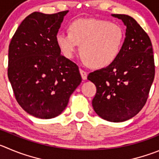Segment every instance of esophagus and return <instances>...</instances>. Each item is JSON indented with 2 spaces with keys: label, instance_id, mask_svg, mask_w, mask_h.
Masks as SVG:
<instances>
[{
  "label": "esophagus",
  "instance_id": "34e87169",
  "mask_svg": "<svg viewBox=\"0 0 159 159\" xmlns=\"http://www.w3.org/2000/svg\"><path fill=\"white\" fill-rule=\"evenodd\" d=\"M80 74L81 75V78H82L83 80H86L87 79V75H88V73L86 71H84V70L80 69Z\"/></svg>",
  "mask_w": 159,
  "mask_h": 159
}]
</instances>
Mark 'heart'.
Instances as JSON below:
<instances>
[{"label":"heart","instance_id":"heart-1","mask_svg":"<svg viewBox=\"0 0 159 159\" xmlns=\"http://www.w3.org/2000/svg\"><path fill=\"white\" fill-rule=\"evenodd\" d=\"M69 33H59L56 41L62 54L73 59L80 46L84 62L96 68L111 65L121 52L124 30L120 25L98 19H79L68 26Z\"/></svg>","mask_w":159,"mask_h":159}]
</instances>
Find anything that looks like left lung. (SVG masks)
<instances>
[{
	"mask_svg": "<svg viewBox=\"0 0 159 159\" xmlns=\"http://www.w3.org/2000/svg\"><path fill=\"white\" fill-rule=\"evenodd\" d=\"M126 26L121 52L113 63L95 70L88 79L95 84V112L111 122L126 121L146 103L155 78V60L151 39L131 16L113 14Z\"/></svg>",
	"mask_w": 159,
	"mask_h": 159,
	"instance_id": "8db88e82",
	"label": "left lung"
}]
</instances>
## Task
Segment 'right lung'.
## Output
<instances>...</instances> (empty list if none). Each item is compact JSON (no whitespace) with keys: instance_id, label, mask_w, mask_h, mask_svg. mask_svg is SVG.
Segmentation results:
<instances>
[{"instance_id":"right-lung-1","label":"right lung","mask_w":159,"mask_h":159,"mask_svg":"<svg viewBox=\"0 0 159 159\" xmlns=\"http://www.w3.org/2000/svg\"><path fill=\"white\" fill-rule=\"evenodd\" d=\"M67 11L31 13L9 44L8 77L15 97L26 112L38 118L60 115L81 82L78 66L60 54L56 41Z\"/></svg>"}]
</instances>
